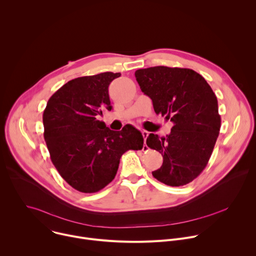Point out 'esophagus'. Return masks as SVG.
Wrapping results in <instances>:
<instances>
[{"mask_svg": "<svg viewBox=\"0 0 256 256\" xmlns=\"http://www.w3.org/2000/svg\"><path fill=\"white\" fill-rule=\"evenodd\" d=\"M142 136H144V142H146V140H147V138H148V136H149V132H147V130H142ZM148 149V147H147V144H144V148H142V151H146Z\"/></svg>", "mask_w": 256, "mask_h": 256, "instance_id": "esophagus-1", "label": "esophagus"}]
</instances>
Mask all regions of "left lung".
<instances>
[{
    "label": "left lung",
    "mask_w": 256,
    "mask_h": 256,
    "mask_svg": "<svg viewBox=\"0 0 256 256\" xmlns=\"http://www.w3.org/2000/svg\"><path fill=\"white\" fill-rule=\"evenodd\" d=\"M136 79L154 110L173 122L166 138L150 134L147 146L163 156L153 176L170 186H186L206 168L220 132L218 100L204 78L190 68H140Z\"/></svg>",
    "instance_id": "obj_1"
}]
</instances>
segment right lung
<instances>
[{
  "label": "right lung",
  "mask_w": 256,
  "mask_h": 256,
  "mask_svg": "<svg viewBox=\"0 0 256 256\" xmlns=\"http://www.w3.org/2000/svg\"><path fill=\"white\" fill-rule=\"evenodd\" d=\"M120 72H106L76 78L60 87L44 112V140L60 175L78 192L104 188L116 175L128 150H142L144 138L132 126L112 130L98 120L112 110L108 87Z\"/></svg>",
  "instance_id": "obj_1"
}]
</instances>
